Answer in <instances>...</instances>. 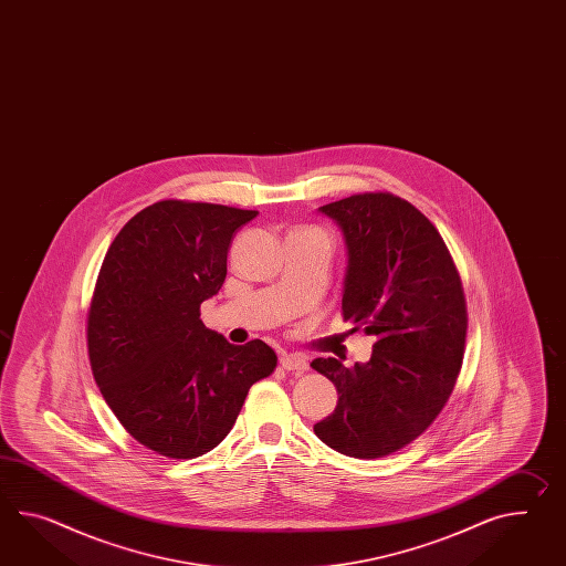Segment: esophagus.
<instances>
[{
  "instance_id": "esophagus-1",
  "label": "esophagus",
  "mask_w": 566,
  "mask_h": 566,
  "mask_svg": "<svg viewBox=\"0 0 566 566\" xmlns=\"http://www.w3.org/2000/svg\"><path fill=\"white\" fill-rule=\"evenodd\" d=\"M280 364L284 370H294V373H304L308 368V361L301 354H284L280 358Z\"/></svg>"
}]
</instances>
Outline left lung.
<instances>
[{
  "label": "left lung",
  "instance_id": "1",
  "mask_svg": "<svg viewBox=\"0 0 566 566\" xmlns=\"http://www.w3.org/2000/svg\"><path fill=\"white\" fill-rule=\"evenodd\" d=\"M318 212L344 234V321L376 344L354 368L313 359L339 397L315 433L342 454L382 458L421 436L454 390L467 342L464 292L438 229L407 200L356 193Z\"/></svg>",
  "mask_w": 566,
  "mask_h": 566
}]
</instances>
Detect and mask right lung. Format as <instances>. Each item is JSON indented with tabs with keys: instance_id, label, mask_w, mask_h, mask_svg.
<instances>
[{
	"instance_id": "right-lung-1",
	"label": "right lung",
	"mask_w": 566,
	"mask_h": 566,
	"mask_svg": "<svg viewBox=\"0 0 566 566\" xmlns=\"http://www.w3.org/2000/svg\"><path fill=\"white\" fill-rule=\"evenodd\" d=\"M258 210L161 200L116 234L87 317L92 373L126 431L167 458H196L233 428L249 388L274 373L262 339L229 344L200 304L221 290L237 229Z\"/></svg>"
}]
</instances>
